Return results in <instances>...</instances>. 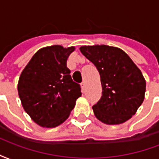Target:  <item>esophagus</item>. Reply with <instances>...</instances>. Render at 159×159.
Wrapping results in <instances>:
<instances>
[{"mask_svg":"<svg viewBox=\"0 0 159 159\" xmlns=\"http://www.w3.org/2000/svg\"><path fill=\"white\" fill-rule=\"evenodd\" d=\"M81 87H82V89L85 90V89H86V83H85V82H83V83H81Z\"/></svg>","mask_w":159,"mask_h":159,"instance_id":"obj_1","label":"esophagus"}]
</instances>
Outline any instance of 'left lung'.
Segmentation results:
<instances>
[{"label": "left lung", "instance_id": "left-lung-1", "mask_svg": "<svg viewBox=\"0 0 159 159\" xmlns=\"http://www.w3.org/2000/svg\"><path fill=\"white\" fill-rule=\"evenodd\" d=\"M80 51L100 76L102 95L93 113L107 124H119L135 114L144 100L146 81L140 69L122 49L106 45L83 46Z\"/></svg>", "mask_w": 159, "mask_h": 159}]
</instances>
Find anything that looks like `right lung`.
<instances>
[{"instance_id":"right-lung-1","label":"right lung","mask_w":159,"mask_h":159,"mask_svg":"<svg viewBox=\"0 0 159 159\" xmlns=\"http://www.w3.org/2000/svg\"><path fill=\"white\" fill-rule=\"evenodd\" d=\"M74 50L59 45L41 48L20 75L18 91L22 106L40 126L53 128L65 122L82 95L66 66Z\"/></svg>"}]
</instances>
